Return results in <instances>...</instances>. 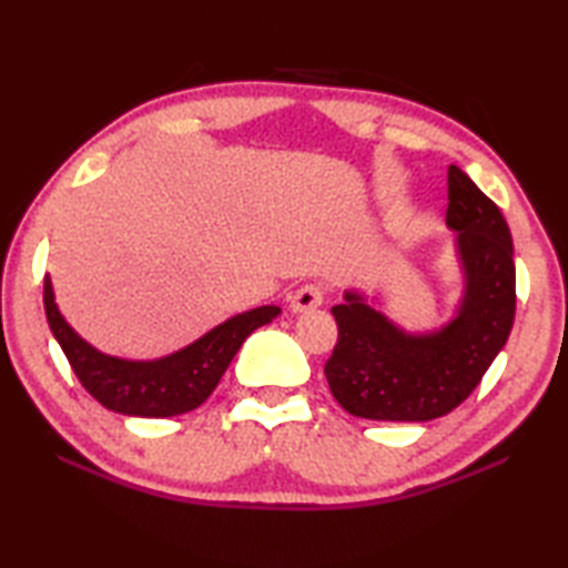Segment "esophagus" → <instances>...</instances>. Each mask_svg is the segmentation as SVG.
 I'll list each match as a JSON object with an SVG mask.
<instances>
[{"label":"esophagus","instance_id":"34e87169","mask_svg":"<svg viewBox=\"0 0 568 568\" xmlns=\"http://www.w3.org/2000/svg\"><path fill=\"white\" fill-rule=\"evenodd\" d=\"M323 305V291L318 285H303L291 295V311L293 313H307Z\"/></svg>","mask_w":568,"mask_h":568}]
</instances>
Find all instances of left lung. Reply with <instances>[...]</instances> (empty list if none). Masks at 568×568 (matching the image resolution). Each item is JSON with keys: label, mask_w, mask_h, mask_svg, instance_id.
<instances>
[{"label": "left lung", "mask_w": 568, "mask_h": 568, "mask_svg": "<svg viewBox=\"0 0 568 568\" xmlns=\"http://www.w3.org/2000/svg\"><path fill=\"white\" fill-rule=\"evenodd\" d=\"M446 225L454 230L460 287L448 318L406 331L383 313L381 293L345 291L331 307L338 343L325 363L333 398L351 416L423 423L446 416L474 390L508 341L516 313L511 230L464 170L448 168Z\"/></svg>", "instance_id": "8db88e82"}]
</instances>
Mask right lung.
<instances>
[{
	"label": "right lung",
	"instance_id": "obj_1",
	"mask_svg": "<svg viewBox=\"0 0 568 568\" xmlns=\"http://www.w3.org/2000/svg\"><path fill=\"white\" fill-rule=\"evenodd\" d=\"M44 313L74 376L94 400L122 416L170 418L205 403L247 335L273 323L281 307L261 305L237 313L185 348L152 361L118 358L84 341L60 313L50 275H44Z\"/></svg>",
	"mask_w": 568,
	"mask_h": 568
}]
</instances>
